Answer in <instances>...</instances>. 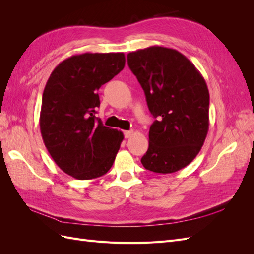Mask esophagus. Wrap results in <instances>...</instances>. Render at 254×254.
Here are the masks:
<instances>
[{"mask_svg": "<svg viewBox=\"0 0 254 254\" xmlns=\"http://www.w3.org/2000/svg\"><path fill=\"white\" fill-rule=\"evenodd\" d=\"M134 134L133 130H128V131H124V135L126 139H129V137H131Z\"/></svg>", "mask_w": 254, "mask_h": 254, "instance_id": "1", "label": "esophagus"}]
</instances>
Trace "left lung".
Listing matches in <instances>:
<instances>
[{"label": "left lung", "mask_w": 254, "mask_h": 254, "mask_svg": "<svg viewBox=\"0 0 254 254\" xmlns=\"http://www.w3.org/2000/svg\"><path fill=\"white\" fill-rule=\"evenodd\" d=\"M148 109L157 119L141 162L150 172L172 174L189 165L209 131L210 94L202 75L178 51L150 47L127 55Z\"/></svg>", "instance_id": "8db88e82"}]
</instances>
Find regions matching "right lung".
<instances>
[{"label":"right lung","instance_id":"add662e5","mask_svg":"<svg viewBox=\"0 0 254 254\" xmlns=\"http://www.w3.org/2000/svg\"><path fill=\"white\" fill-rule=\"evenodd\" d=\"M124 53H84L60 63L45 84L40 111L43 143L55 163L78 180L108 172L124 134L95 118L98 89L125 66Z\"/></svg>","mask_w":254,"mask_h":254}]
</instances>
